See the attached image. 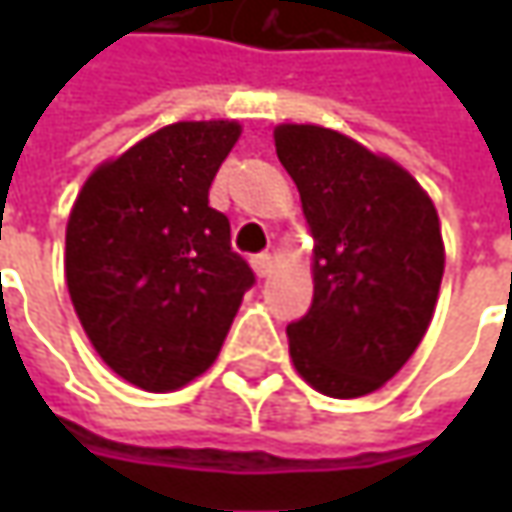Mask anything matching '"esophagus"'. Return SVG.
I'll return each mask as SVG.
<instances>
[{"mask_svg":"<svg viewBox=\"0 0 512 512\" xmlns=\"http://www.w3.org/2000/svg\"><path fill=\"white\" fill-rule=\"evenodd\" d=\"M250 265H253V270H256V276H259V279H267V276L273 273V265H276V262H273V256H270V253H259V256H253V262H250Z\"/></svg>","mask_w":512,"mask_h":512,"instance_id":"34e87169","label":"esophagus"}]
</instances>
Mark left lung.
Listing matches in <instances>:
<instances>
[{"mask_svg": "<svg viewBox=\"0 0 512 512\" xmlns=\"http://www.w3.org/2000/svg\"><path fill=\"white\" fill-rule=\"evenodd\" d=\"M279 162L313 236V305L287 325L313 390L359 399L390 382L439 302L444 242L433 199L384 153L322 125H276Z\"/></svg>", "mask_w": 512, "mask_h": 512, "instance_id": "left-lung-1", "label": "left lung"}]
</instances>
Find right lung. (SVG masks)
<instances>
[{
  "label": "right lung",
  "instance_id": "add662e5",
  "mask_svg": "<svg viewBox=\"0 0 512 512\" xmlns=\"http://www.w3.org/2000/svg\"><path fill=\"white\" fill-rule=\"evenodd\" d=\"M242 136L233 119L176 122L102 162L65 230V282L93 350L148 393L216 362L253 270L207 190Z\"/></svg>",
  "mask_w": 512,
  "mask_h": 512
}]
</instances>
